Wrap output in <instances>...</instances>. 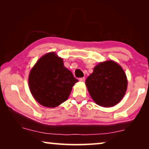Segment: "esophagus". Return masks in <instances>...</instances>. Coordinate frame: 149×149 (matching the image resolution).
<instances>
[{
  "instance_id": "1",
  "label": "esophagus",
  "mask_w": 149,
  "mask_h": 149,
  "mask_svg": "<svg viewBox=\"0 0 149 149\" xmlns=\"http://www.w3.org/2000/svg\"><path fill=\"white\" fill-rule=\"evenodd\" d=\"M85 80V77H82V78H79V81H81V82H84Z\"/></svg>"
}]
</instances>
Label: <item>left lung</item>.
<instances>
[{"mask_svg": "<svg viewBox=\"0 0 149 149\" xmlns=\"http://www.w3.org/2000/svg\"><path fill=\"white\" fill-rule=\"evenodd\" d=\"M93 101L104 107H113L125 95L127 77L123 69L113 61L100 63L85 81Z\"/></svg>", "mask_w": 149, "mask_h": 149, "instance_id": "8db88e82", "label": "left lung"}]
</instances>
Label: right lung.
Masks as SVG:
<instances>
[{"mask_svg": "<svg viewBox=\"0 0 149 149\" xmlns=\"http://www.w3.org/2000/svg\"><path fill=\"white\" fill-rule=\"evenodd\" d=\"M78 80L55 53L42 56L32 68L29 88L34 99L46 107H58L68 98Z\"/></svg>", "mask_w": 149, "mask_h": 149, "instance_id": "add662e5", "label": "right lung"}]
</instances>
